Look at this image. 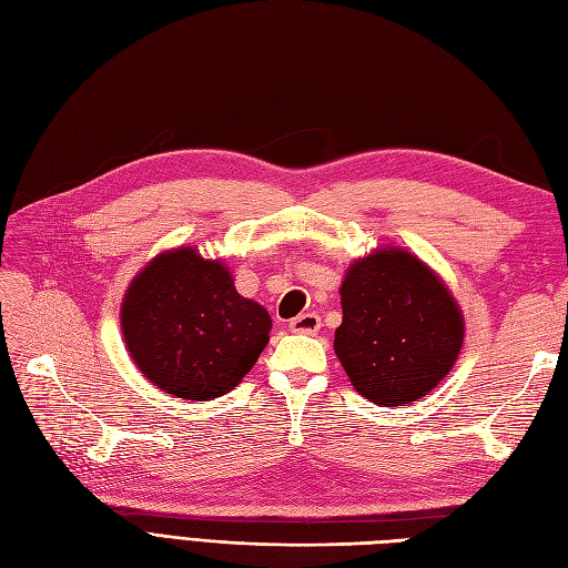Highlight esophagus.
I'll return each mask as SVG.
<instances>
[{
  "label": "esophagus",
  "instance_id": "obj_1",
  "mask_svg": "<svg viewBox=\"0 0 568 568\" xmlns=\"http://www.w3.org/2000/svg\"><path fill=\"white\" fill-rule=\"evenodd\" d=\"M320 326H322V320L317 313H303V315L291 320L288 329L294 334H311L313 336L320 332Z\"/></svg>",
  "mask_w": 568,
  "mask_h": 568
}]
</instances>
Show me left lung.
Instances as JSON below:
<instances>
[{"mask_svg": "<svg viewBox=\"0 0 568 568\" xmlns=\"http://www.w3.org/2000/svg\"><path fill=\"white\" fill-rule=\"evenodd\" d=\"M334 351L353 388L379 407L415 403L455 367L464 315L422 257L386 246L357 257L341 282Z\"/></svg>", "mask_w": 568, "mask_h": 568, "instance_id": "obj_1", "label": "left lung"}]
</instances>
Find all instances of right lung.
Instances as JSON below:
<instances>
[{"instance_id": "right-lung-1", "label": "right lung", "mask_w": 568, "mask_h": 568, "mask_svg": "<svg viewBox=\"0 0 568 568\" xmlns=\"http://www.w3.org/2000/svg\"><path fill=\"white\" fill-rule=\"evenodd\" d=\"M132 363L161 390L211 400L242 384L270 341L272 320L244 298L230 267L194 246L159 253L134 274L120 305Z\"/></svg>"}]
</instances>
